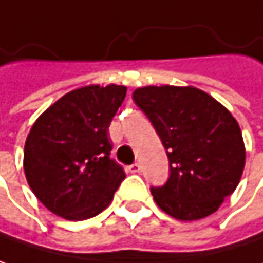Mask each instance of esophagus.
Returning <instances> with one entry per match:
<instances>
[{
	"mask_svg": "<svg viewBox=\"0 0 263 263\" xmlns=\"http://www.w3.org/2000/svg\"><path fill=\"white\" fill-rule=\"evenodd\" d=\"M129 172L131 173H140L141 172V165L138 162H134L132 165H129Z\"/></svg>",
	"mask_w": 263,
	"mask_h": 263,
	"instance_id": "34e87169",
	"label": "esophagus"
}]
</instances>
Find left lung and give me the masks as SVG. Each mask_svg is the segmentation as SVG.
<instances>
[{
    "label": "left lung",
    "instance_id": "1",
    "mask_svg": "<svg viewBox=\"0 0 263 263\" xmlns=\"http://www.w3.org/2000/svg\"><path fill=\"white\" fill-rule=\"evenodd\" d=\"M132 99L152 122L170 162L165 185L151 190L156 204L182 221L214 214L238 186L246 165L236 119L191 85L140 87Z\"/></svg>",
    "mask_w": 263,
    "mask_h": 263
}]
</instances>
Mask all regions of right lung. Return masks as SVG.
<instances>
[{"mask_svg": "<svg viewBox=\"0 0 263 263\" xmlns=\"http://www.w3.org/2000/svg\"><path fill=\"white\" fill-rule=\"evenodd\" d=\"M125 96V85H85L66 93L31 126L24 172L52 214L81 221L111 203L126 175L109 158L108 128Z\"/></svg>", "mask_w": 263, "mask_h": 263, "instance_id": "right-lung-1", "label": "right lung"}]
</instances>
